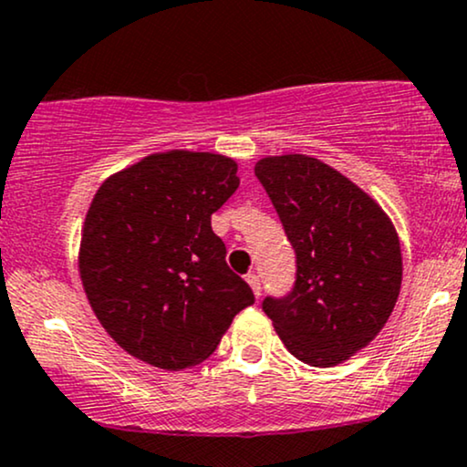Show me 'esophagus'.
Listing matches in <instances>:
<instances>
[{
    "mask_svg": "<svg viewBox=\"0 0 467 467\" xmlns=\"http://www.w3.org/2000/svg\"><path fill=\"white\" fill-rule=\"evenodd\" d=\"M246 282H249V286L254 288V295H255V297H260V295H262V284H260V277H257L255 273H249V275H246Z\"/></svg>",
    "mask_w": 467,
    "mask_h": 467,
    "instance_id": "1",
    "label": "esophagus"
}]
</instances>
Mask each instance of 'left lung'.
<instances>
[{
    "mask_svg": "<svg viewBox=\"0 0 467 467\" xmlns=\"http://www.w3.org/2000/svg\"><path fill=\"white\" fill-rule=\"evenodd\" d=\"M295 255V284L262 310L301 363L332 367L382 330L400 286L402 254L387 213L358 185L306 155L255 163Z\"/></svg>",
    "mask_w": 467,
    "mask_h": 467,
    "instance_id": "obj_1",
    "label": "left lung"
}]
</instances>
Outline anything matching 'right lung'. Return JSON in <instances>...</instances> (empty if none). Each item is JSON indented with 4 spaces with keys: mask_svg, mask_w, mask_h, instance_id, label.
I'll return each mask as SVG.
<instances>
[{
    "mask_svg": "<svg viewBox=\"0 0 467 467\" xmlns=\"http://www.w3.org/2000/svg\"><path fill=\"white\" fill-rule=\"evenodd\" d=\"M235 172L223 155L170 150L113 174L93 196L82 286L113 341L148 365H199L255 301L212 232V213L238 190Z\"/></svg>",
    "mask_w": 467,
    "mask_h": 467,
    "instance_id": "right-lung-1",
    "label": "right lung"
}]
</instances>
